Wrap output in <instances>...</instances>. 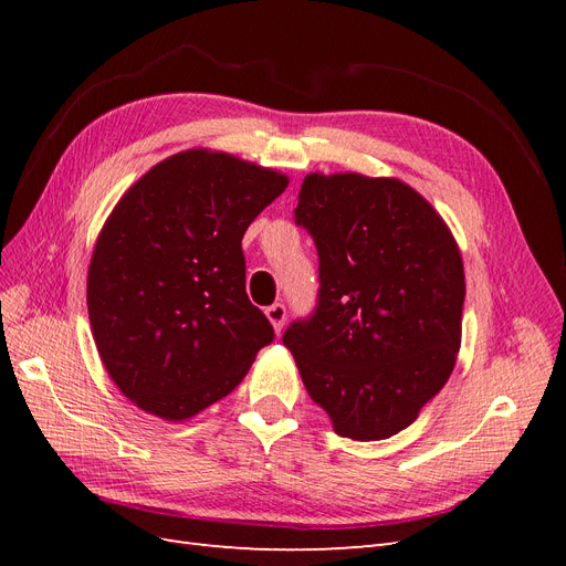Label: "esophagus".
Segmentation results:
<instances>
[{
    "label": "esophagus",
    "instance_id": "obj_1",
    "mask_svg": "<svg viewBox=\"0 0 566 566\" xmlns=\"http://www.w3.org/2000/svg\"><path fill=\"white\" fill-rule=\"evenodd\" d=\"M285 316H287V312H285V304L276 302V304L266 306V318H269V323L273 325V331H276V333H281V331H283Z\"/></svg>",
    "mask_w": 566,
    "mask_h": 566
}]
</instances>
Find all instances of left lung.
<instances>
[{"mask_svg": "<svg viewBox=\"0 0 566 566\" xmlns=\"http://www.w3.org/2000/svg\"><path fill=\"white\" fill-rule=\"evenodd\" d=\"M295 221L318 250V306L283 335L335 432L389 439L455 366L465 271L447 221L394 177L306 175Z\"/></svg>", "mask_w": 566, "mask_h": 566, "instance_id": "1", "label": "left lung"}]
</instances>
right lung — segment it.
<instances>
[{
  "mask_svg": "<svg viewBox=\"0 0 566 566\" xmlns=\"http://www.w3.org/2000/svg\"><path fill=\"white\" fill-rule=\"evenodd\" d=\"M285 188L276 169L191 148L117 200L94 245L87 306L101 361L134 406L193 418L241 385L273 339L245 293L241 241Z\"/></svg>",
  "mask_w": 566,
  "mask_h": 566,
  "instance_id": "obj_1",
  "label": "right lung"
}]
</instances>
